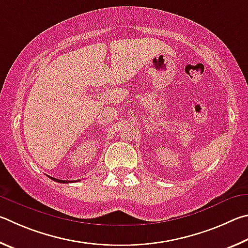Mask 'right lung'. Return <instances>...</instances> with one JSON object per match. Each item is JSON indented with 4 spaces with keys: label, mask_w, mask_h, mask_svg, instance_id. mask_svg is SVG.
Here are the masks:
<instances>
[{
    "label": "right lung",
    "mask_w": 248,
    "mask_h": 248,
    "mask_svg": "<svg viewBox=\"0 0 248 248\" xmlns=\"http://www.w3.org/2000/svg\"><path fill=\"white\" fill-rule=\"evenodd\" d=\"M51 180H53L55 182H58V183H69V182H73V181H63V180H56L54 177H50Z\"/></svg>",
    "instance_id": "obj_1"
}]
</instances>
